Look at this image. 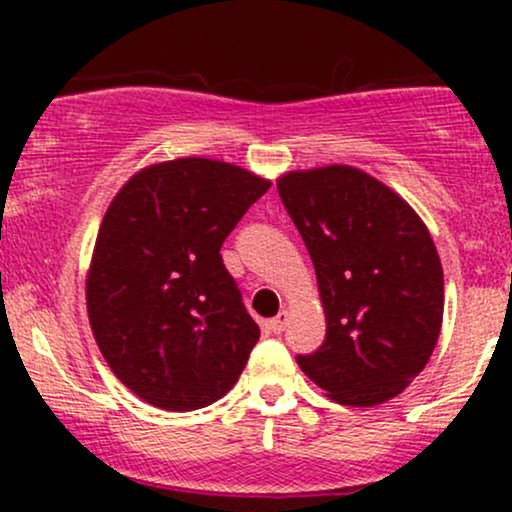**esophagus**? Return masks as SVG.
I'll return each instance as SVG.
<instances>
[{
	"label": "esophagus",
	"mask_w": 512,
	"mask_h": 512,
	"mask_svg": "<svg viewBox=\"0 0 512 512\" xmlns=\"http://www.w3.org/2000/svg\"><path fill=\"white\" fill-rule=\"evenodd\" d=\"M286 325H289V313H286V310H281L279 315H276V317H272V320H269V327H272V332H274V334L284 332V330H286Z\"/></svg>",
	"instance_id": "1"
}]
</instances>
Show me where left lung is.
<instances>
[{"label":"left lung","mask_w":512,"mask_h":512,"mask_svg":"<svg viewBox=\"0 0 512 512\" xmlns=\"http://www.w3.org/2000/svg\"><path fill=\"white\" fill-rule=\"evenodd\" d=\"M281 202L313 260L327 334L298 366L346 407L397 397L426 368L443 325V267L421 216L366 170H289Z\"/></svg>","instance_id":"left-lung-1"}]
</instances>
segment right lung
Masks as SVG:
<instances>
[{
  "label": "right lung",
  "mask_w": 512,
  "mask_h": 512,
  "mask_svg": "<svg viewBox=\"0 0 512 512\" xmlns=\"http://www.w3.org/2000/svg\"><path fill=\"white\" fill-rule=\"evenodd\" d=\"M272 187L214 158L151 163L113 197L86 274V310L108 366L146 404L192 411L238 383L260 327L221 245Z\"/></svg>",
  "instance_id": "1"
}]
</instances>
